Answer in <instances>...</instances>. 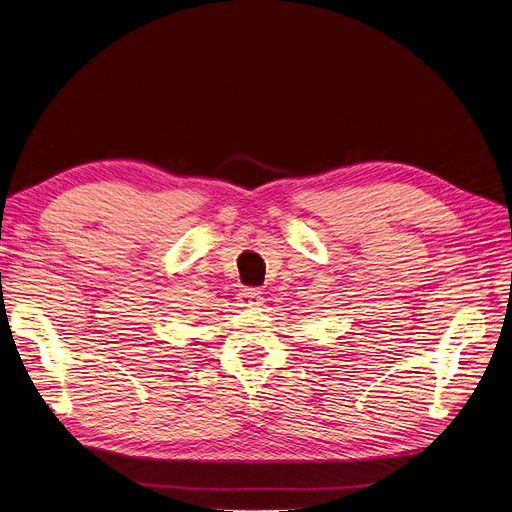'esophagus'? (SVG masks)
Returning <instances> with one entry per match:
<instances>
[{
  "label": "esophagus",
  "mask_w": 512,
  "mask_h": 512,
  "mask_svg": "<svg viewBox=\"0 0 512 512\" xmlns=\"http://www.w3.org/2000/svg\"><path fill=\"white\" fill-rule=\"evenodd\" d=\"M261 292L257 288H245L238 294V305L240 307H259L261 305Z\"/></svg>",
  "instance_id": "34e87169"
}]
</instances>
